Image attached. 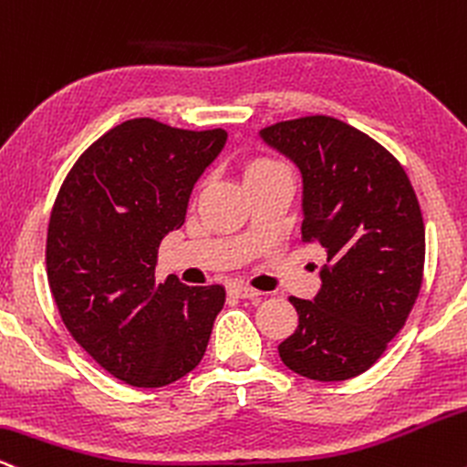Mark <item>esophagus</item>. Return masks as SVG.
<instances>
[{
    "mask_svg": "<svg viewBox=\"0 0 467 467\" xmlns=\"http://www.w3.org/2000/svg\"><path fill=\"white\" fill-rule=\"evenodd\" d=\"M227 290H229V295H234V297H238V299H255V297H260V293H257L255 288L244 286V284H229Z\"/></svg>",
    "mask_w": 467,
    "mask_h": 467,
    "instance_id": "obj_1",
    "label": "esophagus"
}]
</instances>
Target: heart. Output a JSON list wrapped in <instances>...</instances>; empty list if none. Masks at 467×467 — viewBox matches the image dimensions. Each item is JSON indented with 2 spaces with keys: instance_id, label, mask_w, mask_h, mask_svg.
Listing matches in <instances>:
<instances>
[{
  "instance_id": "1",
  "label": "heart",
  "mask_w": 467,
  "mask_h": 467,
  "mask_svg": "<svg viewBox=\"0 0 467 467\" xmlns=\"http://www.w3.org/2000/svg\"><path fill=\"white\" fill-rule=\"evenodd\" d=\"M279 172H286V168H284V163H279L271 157L249 159L243 170L246 183H251V181H257V179H265V177H273V174H279Z\"/></svg>"
}]
</instances>
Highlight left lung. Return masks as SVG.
Returning a JSON list of instances; mask_svg holds the SVG:
<instances>
[{
  "label": "left lung",
  "instance_id": "left-lung-1",
  "mask_svg": "<svg viewBox=\"0 0 467 467\" xmlns=\"http://www.w3.org/2000/svg\"><path fill=\"white\" fill-rule=\"evenodd\" d=\"M260 137L299 168L301 235L327 255L315 299L290 297L299 326L279 343V358L310 380H348L380 358L420 295L418 196L398 159L341 119L308 115Z\"/></svg>",
  "mask_w": 467,
  "mask_h": 467
}]
</instances>
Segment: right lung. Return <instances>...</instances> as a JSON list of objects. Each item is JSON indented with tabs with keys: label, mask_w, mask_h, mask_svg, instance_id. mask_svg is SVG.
<instances>
[{
	"label": "right lung",
	"mask_w": 467,
	"mask_h": 467,
	"mask_svg": "<svg viewBox=\"0 0 467 467\" xmlns=\"http://www.w3.org/2000/svg\"><path fill=\"white\" fill-rule=\"evenodd\" d=\"M227 141L223 129L183 130L137 118L82 152L47 227V282L74 341L126 385L166 387L205 354L224 288L157 284L161 240Z\"/></svg>",
	"instance_id": "obj_1"
}]
</instances>
